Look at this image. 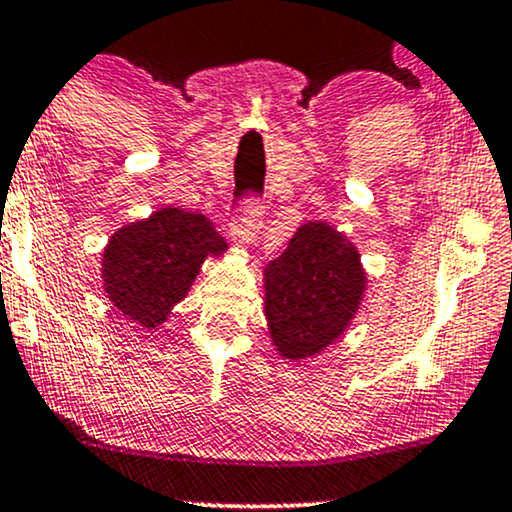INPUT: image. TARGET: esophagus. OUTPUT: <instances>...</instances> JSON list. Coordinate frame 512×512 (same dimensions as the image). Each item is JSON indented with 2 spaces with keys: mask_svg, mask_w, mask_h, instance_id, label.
<instances>
[{
  "mask_svg": "<svg viewBox=\"0 0 512 512\" xmlns=\"http://www.w3.org/2000/svg\"><path fill=\"white\" fill-rule=\"evenodd\" d=\"M238 221L230 226V238H233L235 245L240 247H250L252 240L260 235L262 228V213H265V199L262 194L247 192L243 194V199L238 201Z\"/></svg>",
  "mask_w": 512,
  "mask_h": 512,
  "instance_id": "1",
  "label": "esophagus"
}]
</instances>
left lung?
Returning <instances> with one entry per match:
<instances>
[{
    "label": "left lung",
    "instance_id": "obj_1",
    "mask_svg": "<svg viewBox=\"0 0 512 512\" xmlns=\"http://www.w3.org/2000/svg\"><path fill=\"white\" fill-rule=\"evenodd\" d=\"M364 277L355 245L328 226L306 223L265 269V316L286 359L333 345L355 318Z\"/></svg>",
    "mask_w": 512,
    "mask_h": 512
}]
</instances>
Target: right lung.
Listing matches in <instances>:
<instances>
[{"mask_svg": "<svg viewBox=\"0 0 512 512\" xmlns=\"http://www.w3.org/2000/svg\"><path fill=\"white\" fill-rule=\"evenodd\" d=\"M221 250L226 243L201 213L155 211L111 235L104 250L106 294L128 318L157 328L187 296L206 255Z\"/></svg>", "mask_w": 512, "mask_h": 512, "instance_id": "add662e5", "label": "right lung"}]
</instances>
